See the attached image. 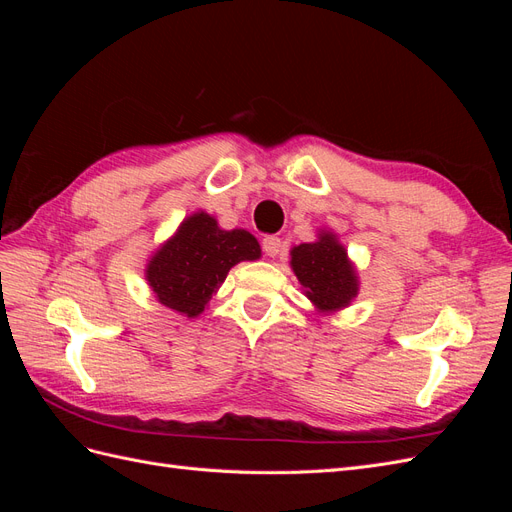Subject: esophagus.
Listing matches in <instances>:
<instances>
[{"instance_id": "34e87169", "label": "esophagus", "mask_w": 512, "mask_h": 512, "mask_svg": "<svg viewBox=\"0 0 512 512\" xmlns=\"http://www.w3.org/2000/svg\"><path fill=\"white\" fill-rule=\"evenodd\" d=\"M282 250V241L277 237H265L262 239V252H265L269 258H275Z\"/></svg>"}]
</instances>
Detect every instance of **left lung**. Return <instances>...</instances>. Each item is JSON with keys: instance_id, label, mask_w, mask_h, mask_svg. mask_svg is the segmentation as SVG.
I'll list each match as a JSON object with an SVG mask.
<instances>
[{"instance_id": "8db88e82", "label": "left lung", "mask_w": 512, "mask_h": 512, "mask_svg": "<svg viewBox=\"0 0 512 512\" xmlns=\"http://www.w3.org/2000/svg\"><path fill=\"white\" fill-rule=\"evenodd\" d=\"M292 271L305 294L322 312H335L356 297V275L346 258L344 245L324 232L316 243H301L290 252Z\"/></svg>"}]
</instances>
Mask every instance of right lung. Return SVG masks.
I'll return each mask as SVG.
<instances>
[{
    "label": "right lung",
    "instance_id": "1",
    "mask_svg": "<svg viewBox=\"0 0 512 512\" xmlns=\"http://www.w3.org/2000/svg\"><path fill=\"white\" fill-rule=\"evenodd\" d=\"M260 258V245L247 230H220L207 213L183 220L147 265V282L162 305L188 318L198 316L241 260Z\"/></svg>",
    "mask_w": 512,
    "mask_h": 512
}]
</instances>
